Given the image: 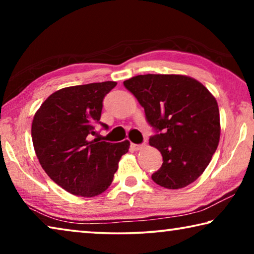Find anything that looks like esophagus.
Here are the masks:
<instances>
[{
  "mask_svg": "<svg viewBox=\"0 0 254 254\" xmlns=\"http://www.w3.org/2000/svg\"><path fill=\"white\" fill-rule=\"evenodd\" d=\"M144 147L143 144H134V143H131V149L134 150V151H139Z\"/></svg>",
  "mask_w": 254,
  "mask_h": 254,
  "instance_id": "1",
  "label": "esophagus"
}]
</instances>
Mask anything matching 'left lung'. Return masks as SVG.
<instances>
[{"mask_svg": "<svg viewBox=\"0 0 254 254\" xmlns=\"http://www.w3.org/2000/svg\"><path fill=\"white\" fill-rule=\"evenodd\" d=\"M159 133L149 143L162 154L152 180L168 189L194 183L209 165L221 135L216 98L186 75H137L123 81Z\"/></svg>", "mask_w": 254, "mask_h": 254, "instance_id": "left-lung-1", "label": "left lung"}]
</instances>
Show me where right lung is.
<instances>
[{
    "label": "right lung",
    "instance_id": "1",
    "mask_svg": "<svg viewBox=\"0 0 254 254\" xmlns=\"http://www.w3.org/2000/svg\"><path fill=\"white\" fill-rule=\"evenodd\" d=\"M117 81L69 86L55 92L34 114L33 148L46 174L72 195L94 197L113 182L119 161L128 151L127 140L110 143L98 139L103 98ZM107 127L106 124H102Z\"/></svg>",
    "mask_w": 254,
    "mask_h": 254
}]
</instances>
